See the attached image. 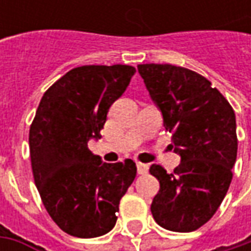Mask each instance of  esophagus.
Listing matches in <instances>:
<instances>
[{"instance_id": "esophagus-1", "label": "esophagus", "mask_w": 251, "mask_h": 251, "mask_svg": "<svg viewBox=\"0 0 251 251\" xmlns=\"http://www.w3.org/2000/svg\"><path fill=\"white\" fill-rule=\"evenodd\" d=\"M148 165H145V163H141V162H137V172H138V175H145V173H148Z\"/></svg>"}]
</instances>
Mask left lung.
Listing matches in <instances>:
<instances>
[{"mask_svg": "<svg viewBox=\"0 0 251 251\" xmlns=\"http://www.w3.org/2000/svg\"><path fill=\"white\" fill-rule=\"evenodd\" d=\"M138 73L172 132V148L180 155L172 173L160 165L150 168L160 184L151 204L152 217L168 230H197L214 217L232 181L235 111L207 78L191 70L140 64Z\"/></svg>", "mask_w": 251, "mask_h": 251, "instance_id": "obj_1", "label": "left lung"}]
</instances>
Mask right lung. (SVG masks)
Returning <instances> with one entry per match:
<instances>
[{"instance_id": "obj_1", "label": "right lung", "mask_w": 251, "mask_h": 251, "mask_svg": "<svg viewBox=\"0 0 251 251\" xmlns=\"http://www.w3.org/2000/svg\"><path fill=\"white\" fill-rule=\"evenodd\" d=\"M134 74L121 64L76 67L46 91L37 107L29 131L34 184L49 215L71 236L110 232L135 178L131 159L106 163L88 148L101 137L107 111Z\"/></svg>"}]
</instances>
